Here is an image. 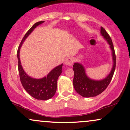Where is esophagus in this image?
<instances>
[{
	"label": "esophagus",
	"instance_id": "obj_1",
	"mask_svg": "<svg viewBox=\"0 0 130 130\" xmlns=\"http://www.w3.org/2000/svg\"><path fill=\"white\" fill-rule=\"evenodd\" d=\"M73 62L74 60L71 57H69L66 58V59H65V64H66L67 65H68V66H71V65L73 64Z\"/></svg>",
	"mask_w": 130,
	"mask_h": 130
}]
</instances>
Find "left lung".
Instances as JSON below:
<instances>
[{"instance_id":"left-lung-1","label":"left lung","mask_w":130,"mask_h":130,"mask_svg":"<svg viewBox=\"0 0 130 130\" xmlns=\"http://www.w3.org/2000/svg\"><path fill=\"white\" fill-rule=\"evenodd\" d=\"M101 34L106 40L112 50L113 59V66L111 73L103 79L96 80L91 79L87 76L85 69L83 65L74 63L73 65L74 78L73 80L74 88L77 93L83 97H93L102 93L111 83L114 75L116 65V57L112 41L109 34L103 27H101Z\"/></svg>"}]
</instances>
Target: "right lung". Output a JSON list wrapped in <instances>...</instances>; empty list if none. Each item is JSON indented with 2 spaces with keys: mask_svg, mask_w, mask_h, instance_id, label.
<instances>
[{
  "mask_svg": "<svg viewBox=\"0 0 130 130\" xmlns=\"http://www.w3.org/2000/svg\"><path fill=\"white\" fill-rule=\"evenodd\" d=\"M44 21L37 22L33 25L27 32L25 34L21 42L19 44L17 51L18 61V71L21 83L26 92L34 98L40 100H46L51 98L56 93L57 90V81L58 77L62 72L63 64L56 67L50 71V73L41 79H34L29 76L22 68L19 59V51L26 38L38 25L44 22Z\"/></svg>",
  "mask_w": 130,
  "mask_h": 130,
  "instance_id": "right-lung-1",
  "label": "right lung"
}]
</instances>
